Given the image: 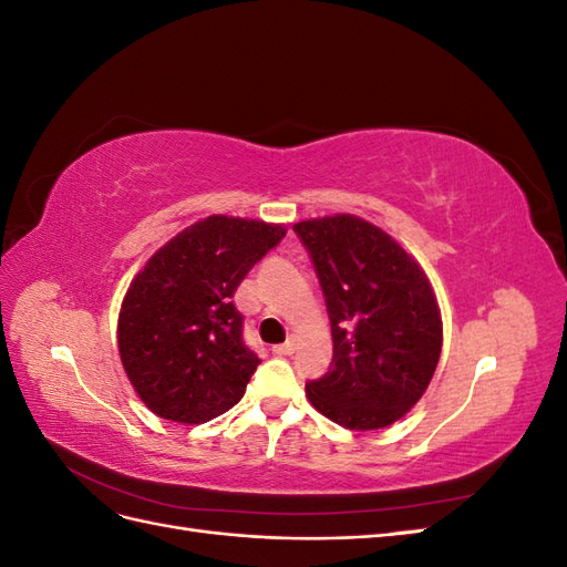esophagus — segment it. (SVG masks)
I'll list each match as a JSON object with an SVG mask.
<instances>
[{
    "instance_id": "34e87169",
    "label": "esophagus",
    "mask_w": 567,
    "mask_h": 567,
    "mask_svg": "<svg viewBox=\"0 0 567 567\" xmlns=\"http://www.w3.org/2000/svg\"><path fill=\"white\" fill-rule=\"evenodd\" d=\"M271 352L279 354V357H290V354L296 352V342L293 340H286V342H281V346H274Z\"/></svg>"
}]
</instances>
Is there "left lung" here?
I'll return each mask as SVG.
<instances>
[{"label": "left lung", "mask_w": 567, "mask_h": 567, "mask_svg": "<svg viewBox=\"0 0 567 567\" xmlns=\"http://www.w3.org/2000/svg\"><path fill=\"white\" fill-rule=\"evenodd\" d=\"M331 319L333 362L307 381L312 406L350 431L400 421L431 383L442 319L431 281L392 236L354 215L293 225Z\"/></svg>", "instance_id": "obj_1"}]
</instances>
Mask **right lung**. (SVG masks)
Here are the masks:
<instances>
[{
  "label": "right lung",
  "mask_w": 567,
  "mask_h": 567,
  "mask_svg": "<svg viewBox=\"0 0 567 567\" xmlns=\"http://www.w3.org/2000/svg\"><path fill=\"white\" fill-rule=\"evenodd\" d=\"M286 229L213 215L167 241L130 284L117 350L130 383L161 419L205 423L244 398L260 359L231 298Z\"/></svg>",
  "instance_id": "obj_1"
}]
</instances>
